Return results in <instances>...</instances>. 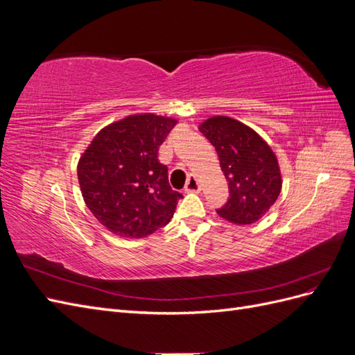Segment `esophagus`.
Listing matches in <instances>:
<instances>
[{
    "mask_svg": "<svg viewBox=\"0 0 355 355\" xmlns=\"http://www.w3.org/2000/svg\"><path fill=\"white\" fill-rule=\"evenodd\" d=\"M185 191L187 192H200L201 188H200V184L196 176H189L187 185H185Z\"/></svg>",
    "mask_w": 355,
    "mask_h": 355,
    "instance_id": "esophagus-1",
    "label": "esophagus"
}]
</instances>
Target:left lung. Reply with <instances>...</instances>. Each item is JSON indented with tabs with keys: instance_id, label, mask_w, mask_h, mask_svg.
I'll return each mask as SVG.
<instances>
[{
	"instance_id": "8db88e82",
	"label": "left lung",
	"mask_w": 355,
	"mask_h": 355,
	"mask_svg": "<svg viewBox=\"0 0 355 355\" xmlns=\"http://www.w3.org/2000/svg\"><path fill=\"white\" fill-rule=\"evenodd\" d=\"M200 132L214 146L228 180L230 198L218 214L235 225H250L271 209L282 192V173L271 146L253 128L230 116H211Z\"/></svg>"
}]
</instances>
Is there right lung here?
<instances>
[{
    "label": "right lung",
    "instance_id": "right-lung-1",
    "mask_svg": "<svg viewBox=\"0 0 355 355\" xmlns=\"http://www.w3.org/2000/svg\"><path fill=\"white\" fill-rule=\"evenodd\" d=\"M176 123L155 114L128 115L102 128L81 155L84 201L115 235L142 239L173 218L182 194L171 189L158 149Z\"/></svg>",
    "mask_w": 355,
    "mask_h": 355
}]
</instances>
